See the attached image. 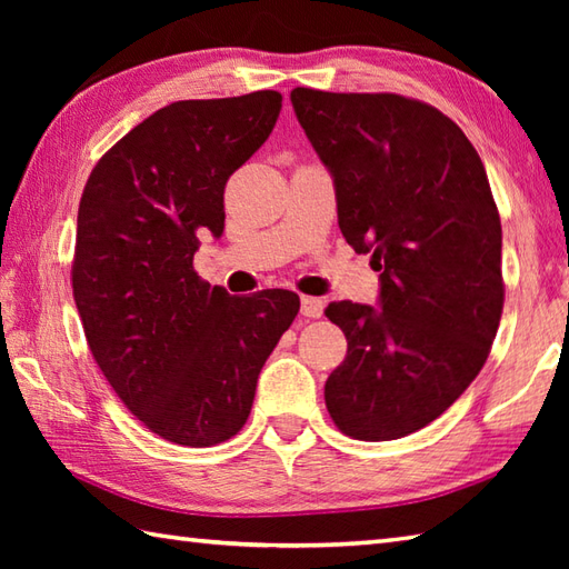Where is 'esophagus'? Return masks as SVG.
I'll use <instances>...</instances> for the list:
<instances>
[{
  "instance_id": "obj_1",
  "label": "esophagus",
  "mask_w": 569,
  "mask_h": 569,
  "mask_svg": "<svg viewBox=\"0 0 569 569\" xmlns=\"http://www.w3.org/2000/svg\"><path fill=\"white\" fill-rule=\"evenodd\" d=\"M325 310V303L320 298H312V296H303L300 298V316L306 318H320Z\"/></svg>"
}]
</instances>
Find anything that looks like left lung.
<instances>
[{"label":"left lung","mask_w":569,"mask_h":569,"mask_svg":"<svg viewBox=\"0 0 569 569\" xmlns=\"http://www.w3.org/2000/svg\"><path fill=\"white\" fill-rule=\"evenodd\" d=\"M291 102L347 244L381 271L377 306L325 310L347 337L325 403L349 438H406L467 391L499 330L501 220L485 163L450 117L401 94L296 88Z\"/></svg>","instance_id":"obj_1"}]
</instances>
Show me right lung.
<instances>
[{
	"label": "right lung",
	"instance_id": "add662e5",
	"mask_svg": "<svg viewBox=\"0 0 569 569\" xmlns=\"http://www.w3.org/2000/svg\"><path fill=\"white\" fill-rule=\"evenodd\" d=\"M283 98L259 90L166 104L92 168L78 210L72 296L114 393L151 432L212 447L244 426L291 291L249 298L200 281V237L224 232V186L269 139Z\"/></svg>",
	"mask_w": 569,
	"mask_h": 569
}]
</instances>
